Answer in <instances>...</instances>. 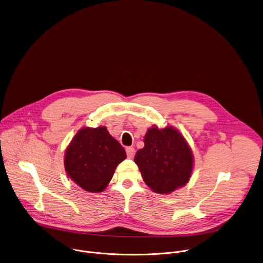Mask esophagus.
Here are the masks:
<instances>
[{
    "label": "esophagus",
    "mask_w": 263,
    "mask_h": 263,
    "mask_svg": "<svg viewBox=\"0 0 263 263\" xmlns=\"http://www.w3.org/2000/svg\"><path fill=\"white\" fill-rule=\"evenodd\" d=\"M126 153H127V157L129 159H132L134 157V155H135V149H134V147L129 146V147L126 148Z\"/></svg>",
    "instance_id": "1"
}]
</instances>
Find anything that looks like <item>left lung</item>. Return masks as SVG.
<instances>
[{"label":"left lung","mask_w":263,"mask_h":263,"mask_svg":"<svg viewBox=\"0 0 263 263\" xmlns=\"http://www.w3.org/2000/svg\"><path fill=\"white\" fill-rule=\"evenodd\" d=\"M144 147L138 149L134 162L146 185L155 193L169 195L183 187L194 169V155L183 135L174 127L147 129Z\"/></svg>","instance_id":"1"}]
</instances>
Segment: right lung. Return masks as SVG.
Segmentation results:
<instances>
[{
    "mask_svg": "<svg viewBox=\"0 0 263 263\" xmlns=\"http://www.w3.org/2000/svg\"><path fill=\"white\" fill-rule=\"evenodd\" d=\"M126 158L125 148L106 127H84L65 149L64 168L67 176L81 189L100 193L108 185L117 166Z\"/></svg>",
    "mask_w": 263,
    "mask_h": 263,
    "instance_id": "1",
    "label": "right lung"
}]
</instances>
